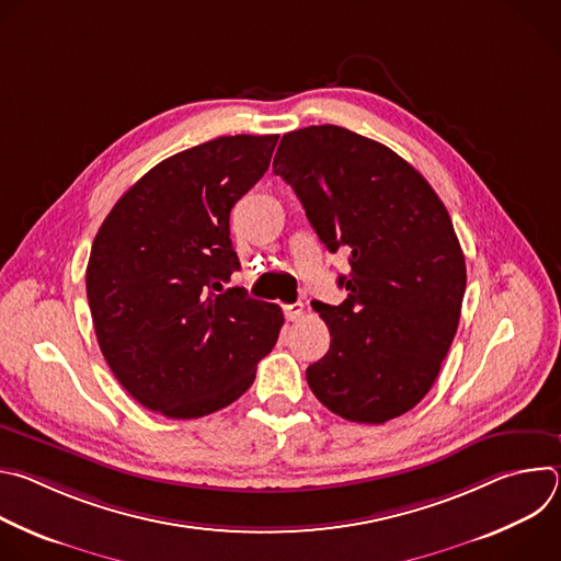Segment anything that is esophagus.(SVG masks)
Masks as SVG:
<instances>
[{
  "instance_id": "esophagus-1",
  "label": "esophagus",
  "mask_w": 561,
  "mask_h": 561,
  "mask_svg": "<svg viewBox=\"0 0 561 561\" xmlns=\"http://www.w3.org/2000/svg\"><path fill=\"white\" fill-rule=\"evenodd\" d=\"M301 312H304V304H301V301H295V304H286V306H284V314H286L288 322H295V319L301 317Z\"/></svg>"
}]
</instances>
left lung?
I'll use <instances>...</instances> for the list:
<instances>
[{"label": "left lung", "mask_w": 561, "mask_h": 561, "mask_svg": "<svg viewBox=\"0 0 561 561\" xmlns=\"http://www.w3.org/2000/svg\"><path fill=\"white\" fill-rule=\"evenodd\" d=\"M322 244L348 253L340 306L314 301L329 353L306 368L314 397L357 424L417 407L457 333L466 262L446 206L388 146L342 126L286 133L273 159Z\"/></svg>", "instance_id": "left-lung-1"}]
</instances>
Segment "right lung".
Returning <instances> with one entry per match:
<instances>
[{
    "instance_id": "obj_1",
    "label": "right lung",
    "mask_w": 561,
    "mask_h": 561,
    "mask_svg": "<svg viewBox=\"0 0 561 561\" xmlns=\"http://www.w3.org/2000/svg\"><path fill=\"white\" fill-rule=\"evenodd\" d=\"M277 139L217 137L164 159L98 230L87 268L95 335L117 381L159 415L232 404L279 337L277 304L224 288L239 271L230 208L268 171Z\"/></svg>"
}]
</instances>
